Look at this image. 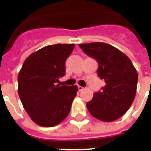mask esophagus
<instances>
[{"instance_id": "1", "label": "esophagus", "mask_w": 151, "mask_h": 151, "mask_svg": "<svg viewBox=\"0 0 151 151\" xmlns=\"http://www.w3.org/2000/svg\"><path fill=\"white\" fill-rule=\"evenodd\" d=\"M78 90L80 91H82L84 90V87H82V86H78Z\"/></svg>"}]
</instances>
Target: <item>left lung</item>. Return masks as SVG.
<instances>
[{"label": "left lung", "mask_w": 151, "mask_h": 151, "mask_svg": "<svg viewBox=\"0 0 151 151\" xmlns=\"http://www.w3.org/2000/svg\"><path fill=\"white\" fill-rule=\"evenodd\" d=\"M99 64L98 75L105 86L86 104L90 113L104 122H111L124 115L133 104L137 92V73L128 56L105 43L79 44Z\"/></svg>", "instance_id": "left-lung-1"}]
</instances>
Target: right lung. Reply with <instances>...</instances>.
Listing matches in <instances>:
<instances>
[{"label":"right lung","instance_id":"1","mask_svg":"<svg viewBox=\"0 0 151 151\" xmlns=\"http://www.w3.org/2000/svg\"><path fill=\"white\" fill-rule=\"evenodd\" d=\"M74 43L43 47L25 60L18 73V95L35 123L43 127L59 124L68 116L78 86H60L65 60Z\"/></svg>","mask_w":151,"mask_h":151}]
</instances>
